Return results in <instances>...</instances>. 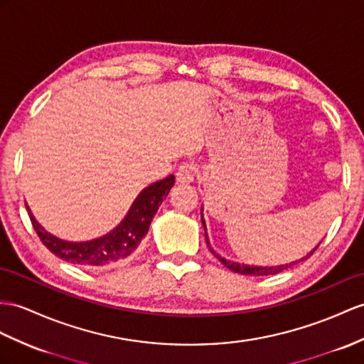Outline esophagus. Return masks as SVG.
Returning a JSON list of instances; mask_svg holds the SVG:
<instances>
[{
	"label": "esophagus",
	"mask_w": 364,
	"mask_h": 364,
	"mask_svg": "<svg viewBox=\"0 0 364 364\" xmlns=\"http://www.w3.org/2000/svg\"><path fill=\"white\" fill-rule=\"evenodd\" d=\"M194 179V166L191 164H182L176 171V181L179 183H190Z\"/></svg>",
	"instance_id": "1"
}]
</instances>
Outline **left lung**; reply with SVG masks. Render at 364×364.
Masks as SVG:
<instances>
[{
	"instance_id": "left-lung-1",
	"label": "left lung",
	"mask_w": 364,
	"mask_h": 364,
	"mask_svg": "<svg viewBox=\"0 0 364 364\" xmlns=\"http://www.w3.org/2000/svg\"><path fill=\"white\" fill-rule=\"evenodd\" d=\"M202 224H203V227H205V223H203V219H202ZM205 239H207V233H205ZM207 244H208V239H207ZM321 244V242H320ZM318 249V245L315 247V249L310 252L306 258H310V256L314 255V252ZM211 250V249H210ZM211 253L216 256V258L223 262L225 267L228 269V270H232V272H235V273H239V274H249V277H262V274H277V273H279V272H282V270H286V269H289L290 265H295L296 262H299V261H295V262H290V264H286V265H277V267H253V265H244V264H237V262H232V261H227V259H224V258H220L219 255H216L215 252L211 250ZM306 258H301V261H304Z\"/></svg>"
}]
</instances>
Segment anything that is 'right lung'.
<instances>
[{
    "mask_svg": "<svg viewBox=\"0 0 364 364\" xmlns=\"http://www.w3.org/2000/svg\"><path fill=\"white\" fill-rule=\"evenodd\" d=\"M173 183L174 176L171 174L149 185L136 198L125 219L112 232L87 242H68L52 236L35 220L29 207L26 205V208L40 241L58 258L78 265H106L127 259L137 250L140 241L148 233L159 205L168 196Z\"/></svg>",
    "mask_w": 364,
    "mask_h": 364,
    "instance_id": "add662e5",
    "label": "right lung"
}]
</instances>
